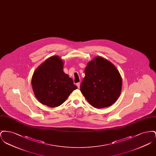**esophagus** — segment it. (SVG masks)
I'll list each match as a JSON object with an SVG mask.
<instances>
[{
    "label": "esophagus",
    "instance_id": "1",
    "mask_svg": "<svg viewBox=\"0 0 156 156\" xmlns=\"http://www.w3.org/2000/svg\"><path fill=\"white\" fill-rule=\"evenodd\" d=\"M76 86L78 87V88H80V82H78V83H76Z\"/></svg>",
    "mask_w": 156,
    "mask_h": 156
}]
</instances>
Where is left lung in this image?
Here are the masks:
<instances>
[{"instance_id": "1", "label": "left lung", "mask_w": 156, "mask_h": 156, "mask_svg": "<svg viewBox=\"0 0 156 156\" xmlns=\"http://www.w3.org/2000/svg\"><path fill=\"white\" fill-rule=\"evenodd\" d=\"M85 74L80 89L92 106L107 108L116 101L121 93L122 80L118 69L109 61L95 57L88 63Z\"/></svg>"}]
</instances>
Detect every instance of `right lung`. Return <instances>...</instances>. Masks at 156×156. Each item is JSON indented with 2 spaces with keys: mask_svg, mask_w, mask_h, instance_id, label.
I'll list each match as a JSON object with an SVG mask.
<instances>
[{
  "mask_svg": "<svg viewBox=\"0 0 156 156\" xmlns=\"http://www.w3.org/2000/svg\"><path fill=\"white\" fill-rule=\"evenodd\" d=\"M63 66L59 57L52 56L34 71L31 85L35 97L41 104L51 108L59 106L77 89L73 80L64 73Z\"/></svg>",
  "mask_w": 156,
  "mask_h": 156,
  "instance_id": "1",
  "label": "right lung"
}]
</instances>
